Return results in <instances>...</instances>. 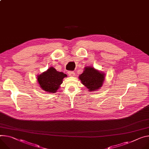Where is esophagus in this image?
Wrapping results in <instances>:
<instances>
[{"instance_id":"1","label":"esophagus","mask_w":149,"mask_h":149,"mask_svg":"<svg viewBox=\"0 0 149 149\" xmlns=\"http://www.w3.org/2000/svg\"><path fill=\"white\" fill-rule=\"evenodd\" d=\"M68 75L71 77H73L75 75V72L73 71H68Z\"/></svg>"}]
</instances>
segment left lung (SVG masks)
<instances>
[{
	"label": "left lung",
	"mask_w": 149,
	"mask_h": 149,
	"mask_svg": "<svg viewBox=\"0 0 149 149\" xmlns=\"http://www.w3.org/2000/svg\"><path fill=\"white\" fill-rule=\"evenodd\" d=\"M81 83L84 84L89 91L98 90L103 84L104 81V74L96 70L94 68H85L83 74L79 77Z\"/></svg>",
	"instance_id": "1"
}]
</instances>
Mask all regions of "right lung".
Instances as JSON below:
<instances>
[{
    "label": "right lung",
    "instance_id": "add662e5",
    "mask_svg": "<svg viewBox=\"0 0 149 149\" xmlns=\"http://www.w3.org/2000/svg\"><path fill=\"white\" fill-rule=\"evenodd\" d=\"M67 75L63 72H58L54 68L51 67L47 71L37 77V81L43 90L50 93H56L62 83V80Z\"/></svg>",
    "mask_w": 149,
    "mask_h": 149
}]
</instances>
